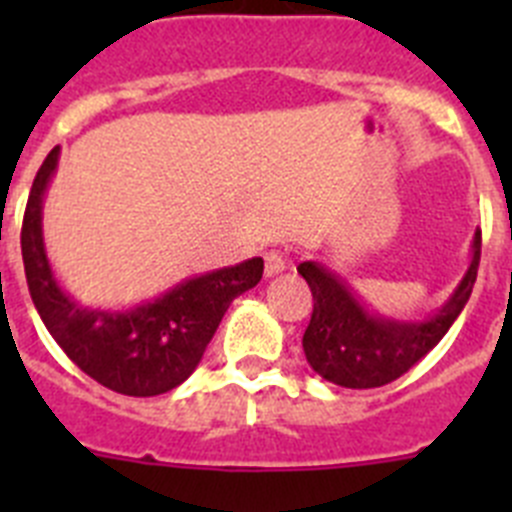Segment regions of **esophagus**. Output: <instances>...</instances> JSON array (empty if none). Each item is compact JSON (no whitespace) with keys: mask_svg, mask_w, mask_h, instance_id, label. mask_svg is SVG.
<instances>
[{"mask_svg":"<svg viewBox=\"0 0 512 512\" xmlns=\"http://www.w3.org/2000/svg\"><path fill=\"white\" fill-rule=\"evenodd\" d=\"M287 269V256L282 251H269L264 256V274L266 277H277Z\"/></svg>","mask_w":512,"mask_h":512,"instance_id":"1","label":"esophagus"}]
</instances>
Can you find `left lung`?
<instances>
[{
	"mask_svg": "<svg viewBox=\"0 0 512 512\" xmlns=\"http://www.w3.org/2000/svg\"><path fill=\"white\" fill-rule=\"evenodd\" d=\"M482 233L472 238V261L456 284L454 295L423 320L384 318L348 287L336 271L318 261H302L297 271L312 292V318L302 336L312 372L348 390H372L395 382L413 369L438 341L469 302L477 282Z\"/></svg>",
	"mask_w": 512,
	"mask_h": 512,
	"instance_id": "obj_1",
	"label": "left lung"
}]
</instances>
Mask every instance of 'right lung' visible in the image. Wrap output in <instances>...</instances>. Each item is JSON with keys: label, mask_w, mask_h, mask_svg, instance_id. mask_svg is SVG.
<instances>
[{"label": "right lung", "mask_w": 512, "mask_h": 512, "mask_svg": "<svg viewBox=\"0 0 512 512\" xmlns=\"http://www.w3.org/2000/svg\"><path fill=\"white\" fill-rule=\"evenodd\" d=\"M58 156V146L45 156L22 220V261L35 310L63 354L94 382L130 397L164 395L197 369L230 302L261 282L264 259L189 277L128 310L81 305L53 274L43 241V200Z\"/></svg>", "instance_id": "1"}]
</instances>
